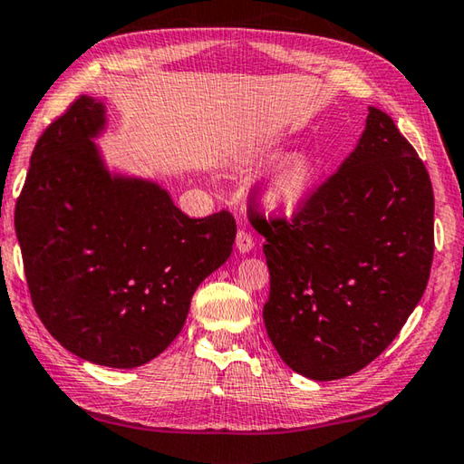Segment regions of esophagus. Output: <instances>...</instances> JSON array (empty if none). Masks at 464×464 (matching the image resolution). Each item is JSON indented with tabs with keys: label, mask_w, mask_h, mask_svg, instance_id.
I'll return each instance as SVG.
<instances>
[{
	"label": "esophagus",
	"mask_w": 464,
	"mask_h": 464,
	"mask_svg": "<svg viewBox=\"0 0 464 464\" xmlns=\"http://www.w3.org/2000/svg\"><path fill=\"white\" fill-rule=\"evenodd\" d=\"M252 248H255V240H252V236L248 232L240 230L236 234V250H238L240 255H248Z\"/></svg>",
	"instance_id": "1"
}]
</instances>
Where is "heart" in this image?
Returning <instances> with one entry per match:
<instances>
[{"label":"heart","mask_w":464,"mask_h":464,"mask_svg":"<svg viewBox=\"0 0 464 464\" xmlns=\"http://www.w3.org/2000/svg\"><path fill=\"white\" fill-rule=\"evenodd\" d=\"M285 150L275 141L252 147L238 160L244 173L262 171L278 161ZM319 178V161L311 151L288 153L276 168L270 171L265 183V206L276 216H295L309 202Z\"/></svg>","instance_id":"obj_1"}]
</instances>
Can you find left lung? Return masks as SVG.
Returning a JSON list of instances; mask_svg holds the SVG:
<instances>
[{
    "label": "left lung",
    "mask_w": 464,
    "mask_h": 464,
    "mask_svg": "<svg viewBox=\"0 0 464 464\" xmlns=\"http://www.w3.org/2000/svg\"><path fill=\"white\" fill-rule=\"evenodd\" d=\"M255 224L266 238V334L288 368L309 380H341L372 363L426 291L432 183L375 107L355 150L291 224L258 216Z\"/></svg>",
    "instance_id": "obj_1"
}]
</instances>
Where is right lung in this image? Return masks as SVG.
Wrapping results in <instances>:
<instances>
[{
    "label": "right lung",
    "mask_w": 464,
    "mask_h": 464,
    "mask_svg": "<svg viewBox=\"0 0 464 464\" xmlns=\"http://www.w3.org/2000/svg\"><path fill=\"white\" fill-rule=\"evenodd\" d=\"M107 107L76 99L34 147L15 204L32 303L81 360L139 368L169 347L191 296L228 260L230 212L194 220L160 181L111 169L96 139Z\"/></svg>",
    "instance_id": "add662e5"
}]
</instances>
